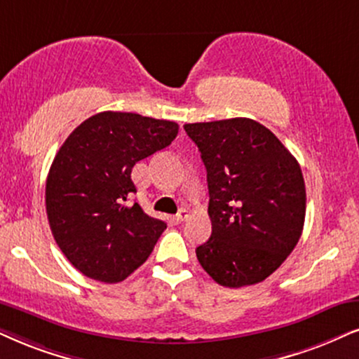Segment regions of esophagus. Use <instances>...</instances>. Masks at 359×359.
Masks as SVG:
<instances>
[{
	"label": "esophagus",
	"mask_w": 359,
	"mask_h": 359,
	"mask_svg": "<svg viewBox=\"0 0 359 359\" xmlns=\"http://www.w3.org/2000/svg\"><path fill=\"white\" fill-rule=\"evenodd\" d=\"M189 215H190V212L187 210V208H182V210H179V213L175 215V222L177 224H182L184 220L189 219Z\"/></svg>",
	"instance_id": "esophagus-1"
}]
</instances>
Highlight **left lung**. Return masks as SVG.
<instances>
[{"mask_svg":"<svg viewBox=\"0 0 359 359\" xmlns=\"http://www.w3.org/2000/svg\"><path fill=\"white\" fill-rule=\"evenodd\" d=\"M207 169L212 235L197 247L202 269L222 287L260 283L302 237L305 180L276 135L247 117L185 124Z\"/></svg>","mask_w":359,"mask_h":359,"instance_id":"1","label":"left lung"}]
</instances>
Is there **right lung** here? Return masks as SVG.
<instances>
[{
    "label": "right lung",
    "instance_id": "1",
    "mask_svg": "<svg viewBox=\"0 0 359 359\" xmlns=\"http://www.w3.org/2000/svg\"><path fill=\"white\" fill-rule=\"evenodd\" d=\"M179 126L134 112H99L69 134L46 180L53 237L89 278L117 283L151 255L165 222L137 202L133 167L170 146Z\"/></svg>",
    "mask_w": 359,
    "mask_h": 359
}]
</instances>
